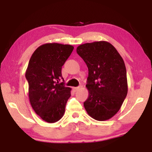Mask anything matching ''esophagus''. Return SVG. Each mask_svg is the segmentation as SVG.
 <instances>
[{
    "mask_svg": "<svg viewBox=\"0 0 152 152\" xmlns=\"http://www.w3.org/2000/svg\"><path fill=\"white\" fill-rule=\"evenodd\" d=\"M79 88H80V87H73L72 89H73V91H74V92H76Z\"/></svg>",
    "mask_w": 152,
    "mask_h": 152,
    "instance_id": "esophagus-1",
    "label": "esophagus"
}]
</instances>
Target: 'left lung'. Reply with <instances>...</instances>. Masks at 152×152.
I'll use <instances>...</instances> for the list:
<instances>
[{"label": "left lung", "instance_id": "8db88e82", "mask_svg": "<svg viewBox=\"0 0 152 152\" xmlns=\"http://www.w3.org/2000/svg\"><path fill=\"white\" fill-rule=\"evenodd\" d=\"M76 51L88 68L86 87L89 94L84 108L95 120L109 119L119 111L127 94L124 61L114 46L104 41L82 44Z\"/></svg>", "mask_w": 152, "mask_h": 152}]
</instances>
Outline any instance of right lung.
<instances>
[{"label": "right lung", "mask_w": 152, "mask_h": 152, "mask_svg": "<svg viewBox=\"0 0 152 152\" xmlns=\"http://www.w3.org/2000/svg\"><path fill=\"white\" fill-rule=\"evenodd\" d=\"M74 47L57 43L39 46L31 57L25 78L29 84V98L34 111L45 121H58L64 116L71 88L60 83L61 67Z\"/></svg>", "instance_id": "right-lung-1"}]
</instances>
